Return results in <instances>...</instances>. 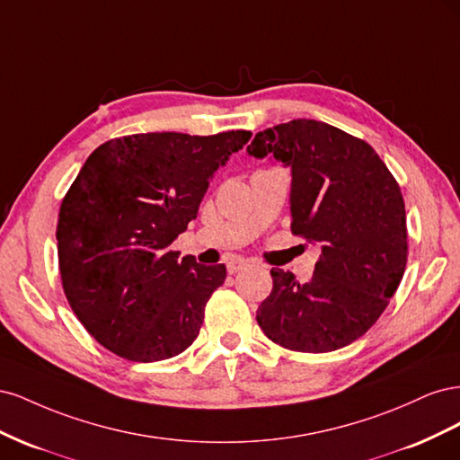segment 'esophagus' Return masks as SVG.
I'll list each match as a JSON object with an SVG mask.
<instances>
[{
  "instance_id": "1",
  "label": "esophagus",
  "mask_w": 460,
  "mask_h": 460,
  "mask_svg": "<svg viewBox=\"0 0 460 460\" xmlns=\"http://www.w3.org/2000/svg\"><path fill=\"white\" fill-rule=\"evenodd\" d=\"M245 267H247V261H245L243 257H232V259H228V262H226V269H228L230 274L240 272V270H243Z\"/></svg>"
}]
</instances>
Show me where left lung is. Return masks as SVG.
I'll return each mask as SVG.
<instances>
[{
  "label": "left lung",
  "mask_w": 460,
  "mask_h": 460,
  "mask_svg": "<svg viewBox=\"0 0 460 460\" xmlns=\"http://www.w3.org/2000/svg\"><path fill=\"white\" fill-rule=\"evenodd\" d=\"M247 153L291 169V232L323 255L309 282L272 269L257 323L291 351L341 349L370 330L407 267L405 201L394 174L365 140L297 119L255 134Z\"/></svg>",
  "instance_id": "8db88e82"
}]
</instances>
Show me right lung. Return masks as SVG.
<instances>
[{
  "instance_id": "right-lung-1",
  "label": "right lung",
  "mask_w": 460,
  "mask_h": 460,
  "mask_svg": "<svg viewBox=\"0 0 460 460\" xmlns=\"http://www.w3.org/2000/svg\"><path fill=\"white\" fill-rule=\"evenodd\" d=\"M252 137L132 134L97 147L63 198L58 253L65 296L90 336L134 363L193 343L225 264L180 259L169 245L198 217L218 166Z\"/></svg>"
}]
</instances>
